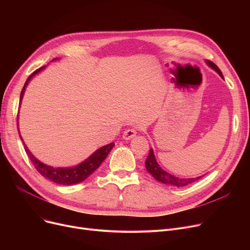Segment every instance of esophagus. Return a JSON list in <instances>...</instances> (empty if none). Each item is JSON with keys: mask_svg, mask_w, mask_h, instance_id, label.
Returning a JSON list of instances; mask_svg holds the SVG:
<instances>
[{"mask_svg": "<svg viewBox=\"0 0 250 250\" xmlns=\"http://www.w3.org/2000/svg\"><path fill=\"white\" fill-rule=\"evenodd\" d=\"M136 135H137V130L135 128H127L125 130L123 138L125 140H130V139H133Z\"/></svg>", "mask_w": 250, "mask_h": 250, "instance_id": "obj_1", "label": "esophagus"}]
</instances>
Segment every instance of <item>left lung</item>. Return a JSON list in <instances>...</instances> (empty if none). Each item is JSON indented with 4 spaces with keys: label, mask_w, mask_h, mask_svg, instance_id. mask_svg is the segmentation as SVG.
Here are the masks:
<instances>
[{
    "label": "left lung",
    "mask_w": 250,
    "mask_h": 250,
    "mask_svg": "<svg viewBox=\"0 0 250 250\" xmlns=\"http://www.w3.org/2000/svg\"><path fill=\"white\" fill-rule=\"evenodd\" d=\"M208 64L209 65V67L213 68L223 79H224V77H223V74L221 72V70L217 67V65L211 62V61H208L207 62ZM146 164V168H147V171L158 181L164 183V185H170V186H174V187H186V186H188L190 185V183L199 180L200 178H202L203 176H199L196 178H179V177H175L173 176L172 174H169L168 172L164 171V170L158 165V163H157L156 161V158H155V155H154V152L152 149H150V152H149V155H148V158L145 162Z\"/></svg>",
    "instance_id": "1"
}]
</instances>
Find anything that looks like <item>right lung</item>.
I'll return each instance as SVG.
<instances>
[{
    "mask_svg": "<svg viewBox=\"0 0 250 250\" xmlns=\"http://www.w3.org/2000/svg\"><path fill=\"white\" fill-rule=\"evenodd\" d=\"M42 69H43V67L39 68L36 71H34L28 77L27 80H26V82L24 84V87L21 91L20 101L23 97L25 87L27 86L29 80L32 78V76H34L36 73H38ZM20 139L22 140L21 136H20ZM113 146H114V144L110 143V144H108V145L100 148L95 153L92 154L87 160H85L84 162H82L81 164H79L75 167H71V168H54V167L47 166V165L42 163L41 161H38L35 158V157L30 153L28 148L26 147L25 144H24L25 152H26V154H27V156L29 157L30 161L32 162L33 166L35 167L37 171L41 173L42 176H44L45 178H47L51 181H54L56 183H59V185H63V186L76 185V183H79V182L85 180L91 173H93L95 170L100 166V164L104 161L105 158H106L108 153L113 148Z\"/></svg>",
    "mask_w": 250,
    "mask_h": 250,
    "instance_id": "obj_1",
    "label": "right lung"
}]
</instances>
